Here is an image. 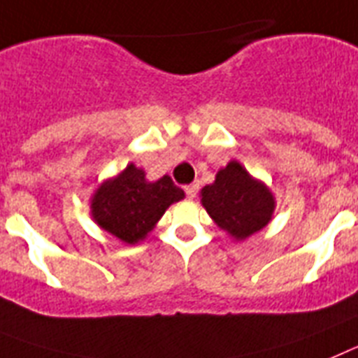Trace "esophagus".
Returning <instances> with one entry per match:
<instances>
[{
  "label": "esophagus",
  "instance_id": "1",
  "mask_svg": "<svg viewBox=\"0 0 358 358\" xmlns=\"http://www.w3.org/2000/svg\"><path fill=\"white\" fill-rule=\"evenodd\" d=\"M183 191H185V194H187V198H196V194H198V191H200V183H191V185H185V189H183Z\"/></svg>",
  "mask_w": 358,
  "mask_h": 358
}]
</instances>
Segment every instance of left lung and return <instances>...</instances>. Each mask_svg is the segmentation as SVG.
Here are the masks:
<instances>
[{
    "instance_id": "left-lung-1",
    "label": "left lung",
    "mask_w": 358,
    "mask_h": 358,
    "mask_svg": "<svg viewBox=\"0 0 358 358\" xmlns=\"http://www.w3.org/2000/svg\"><path fill=\"white\" fill-rule=\"evenodd\" d=\"M201 203L217 227L236 239L261 231L275 205L272 192L234 160L217 173L213 185L201 189Z\"/></svg>"
}]
</instances>
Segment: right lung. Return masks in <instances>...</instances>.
Wrapping results in <instances>:
<instances>
[{
	"label": "right lung",
	"mask_w": 358,
	"mask_h": 358,
	"mask_svg": "<svg viewBox=\"0 0 358 358\" xmlns=\"http://www.w3.org/2000/svg\"><path fill=\"white\" fill-rule=\"evenodd\" d=\"M182 198L183 191L167 175L148 182L144 171L129 164L117 178L97 189L92 214L104 231L133 245L144 239L167 207Z\"/></svg>",
	"instance_id": "obj_1"
}]
</instances>
